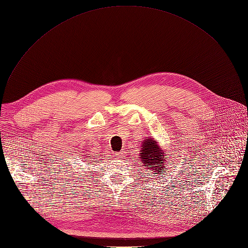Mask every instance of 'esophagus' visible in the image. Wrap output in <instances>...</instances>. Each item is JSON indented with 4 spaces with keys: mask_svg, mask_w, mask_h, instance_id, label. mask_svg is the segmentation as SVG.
<instances>
[{
    "mask_svg": "<svg viewBox=\"0 0 248 248\" xmlns=\"http://www.w3.org/2000/svg\"><path fill=\"white\" fill-rule=\"evenodd\" d=\"M124 151H121V152L116 153V157H117L118 159H122V158H124Z\"/></svg>",
    "mask_w": 248,
    "mask_h": 248,
    "instance_id": "esophagus-1",
    "label": "esophagus"
}]
</instances>
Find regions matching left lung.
<instances>
[{
  "mask_svg": "<svg viewBox=\"0 0 248 248\" xmlns=\"http://www.w3.org/2000/svg\"><path fill=\"white\" fill-rule=\"evenodd\" d=\"M142 149L140 153V159L146 169L154 170V174L159 175L165 168V158L162 150L154 139H147L141 144ZM155 176V175H154Z\"/></svg>",
  "mask_w": 248,
  "mask_h": 248,
  "instance_id": "obj_1",
  "label": "left lung"
}]
</instances>
